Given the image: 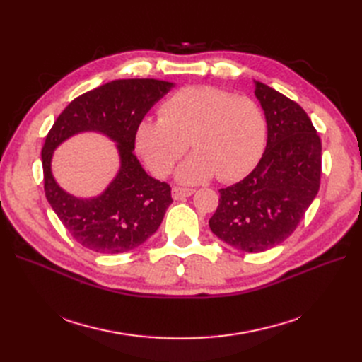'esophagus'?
<instances>
[{"mask_svg":"<svg viewBox=\"0 0 362 362\" xmlns=\"http://www.w3.org/2000/svg\"><path fill=\"white\" fill-rule=\"evenodd\" d=\"M194 193L193 189H185V187H173L172 189V198L173 199H182V198H189Z\"/></svg>","mask_w":362,"mask_h":362,"instance_id":"esophagus-1","label":"esophagus"}]
</instances>
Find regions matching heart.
I'll return each mask as SVG.
<instances>
[{
    "label": "heart",
    "instance_id": "1",
    "mask_svg": "<svg viewBox=\"0 0 362 362\" xmlns=\"http://www.w3.org/2000/svg\"><path fill=\"white\" fill-rule=\"evenodd\" d=\"M160 119L145 117L136 127L137 152L156 177H166L190 146L177 178L196 184L210 180L233 182L257 166L267 140V122L250 98L208 86L175 92L158 108Z\"/></svg>",
    "mask_w": 362,
    "mask_h": 362
}]
</instances>
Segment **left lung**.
Instances as JSON below:
<instances>
[{
  "label": "left lung",
  "instance_id": "8db88e82",
  "mask_svg": "<svg viewBox=\"0 0 362 362\" xmlns=\"http://www.w3.org/2000/svg\"><path fill=\"white\" fill-rule=\"evenodd\" d=\"M264 110L267 145L245 180L221 189L213 234L243 252H264L287 240L320 187L322 141L303 108L254 81Z\"/></svg>",
  "mask_w": 362,
  "mask_h": 362
}]
</instances>
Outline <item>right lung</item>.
<instances>
[{
    "label": "right lung",
    "mask_w": 362,
    "mask_h": 362,
    "mask_svg": "<svg viewBox=\"0 0 362 362\" xmlns=\"http://www.w3.org/2000/svg\"><path fill=\"white\" fill-rule=\"evenodd\" d=\"M173 83L154 78L115 80L80 95L56 119L42 148L45 196L68 233L98 254H122L154 234L172 204L170 185L149 177L134 156L136 127ZM96 130L116 141L121 168L100 196L75 199L53 180L50 160L64 139Z\"/></svg>",
    "instance_id": "obj_1"
}]
</instances>
